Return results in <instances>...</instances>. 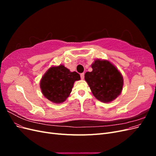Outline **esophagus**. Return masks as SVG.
I'll list each match as a JSON object with an SVG mask.
<instances>
[{
  "label": "esophagus",
  "instance_id": "esophagus-1",
  "mask_svg": "<svg viewBox=\"0 0 156 156\" xmlns=\"http://www.w3.org/2000/svg\"><path fill=\"white\" fill-rule=\"evenodd\" d=\"M81 79H84V73H81Z\"/></svg>",
  "mask_w": 156,
  "mask_h": 156
}]
</instances>
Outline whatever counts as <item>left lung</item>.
<instances>
[{
    "instance_id": "1",
    "label": "left lung",
    "mask_w": 156,
    "mask_h": 156,
    "mask_svg": "<svg viewBox=\"0 0 156 156\" xmlns=\"http://www.w3.org/2000/svg\"><path fill=\"white\" fill-rule=\"evenodd\" d=\"M92 71L87 72L84 79L97 100L108 103L119 96L124 84L123 77L118 69L105 60L98 59L92 64Z\"/></svg>"
}]
</instances>
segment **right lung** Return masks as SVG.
<instances>
[{
	"instance_id": "obj_1",
	"label": "right lung",
	"mask_w": 156,
	"mask_h": 156,
	"mask_svg": "<svg viewBox=\"0 0 156 156\" xmlns=\"http://www.w3.org/2000/svg\"><path fill=\"white\" fill-rule=\"evenodd\" d=\"M80 75L71 72L64 65L51 67L40 81L43 95L55 103L64 102L69 96L75 81H79Z\"/></svg>"
}]
</instances>
